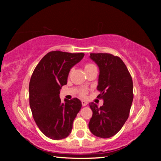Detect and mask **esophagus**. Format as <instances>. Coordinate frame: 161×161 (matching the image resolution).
Listing matches in <instances>:
<instances>
[{"label": "esophagus", "mask_w": 161, "mask_h": 161, "mask_svg": "<svg viewBox=\"0 0 161 161\" xmlns=\"http://www.w3.org/2000/svg\"><path fill=\"white\" fill-rule=\"evenodd\" d=\"M81 104H82V106H86L87 104H88V102H86V101H81Z\"/></svg>", "instance_id": "1"}]
</instances>
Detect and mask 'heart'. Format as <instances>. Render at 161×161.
I'll return each instance as SVG.
<instances>
[{
  "mask_svg": "<svg viewBox=\"0 0 161 161\" xmlns=\"http://www.w3.org/2000/svg\"><path fill=\"white\" fill-rule=\"evenodd\" d=\"M94 67H95V66L92 64H85V66H84V70L86 71V70L91 69V68ZM86 92H86V89H81V92H80V95L81 97H84L86 94Z\"/></svg>",
  "mask_w": 161,
  "mask_h": 161,
  "instance_id": "heart-1",
  "label": "heart"
}]
</instances>
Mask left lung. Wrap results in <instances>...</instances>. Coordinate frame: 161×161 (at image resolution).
Returning a JSON list of instances; mask_svg holds the SVG:
<instances>
[{
  "label": "left lung",
  "instance_id": "1",
  "mask_svg": "<svg viewBox=\"0 0 161 161\" xmlns=\"http://www.w3.org/2000/svg\"><path fill=\"white\" fill-rule=\"evenodd\" d=\"M89 58L99 69L97 97L103 100L102 107L92 102L93 112L89 123L90 131L107 138L118 133L128 119L131 107L133 81L121 59L108 53H91Z\"/></svg>",
  "mask_w": 161,
  "mask_h": 161
}]
</instances>
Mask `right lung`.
Here are the masks:
<instances>
[{
	"mask_svg": "<svg viewBox=\"0 0 161 161\" xmlns=\"http://www.w3.org/2000/svg\"><path fill=\"white\" fill-rule=\"evenodd\" d=\"M84 53L52 51L43 57L30 81V107L40 130L47 137L60 140L72 131V124L81 108L77 98L61 102L59 93L67 83L72 67L84 58Z\"/></svg>",
	"mask_w": 161,
	"mask_h": 161,
	"instance_id": "obj_1",
	"label": "right lung"
}]
</instances>
